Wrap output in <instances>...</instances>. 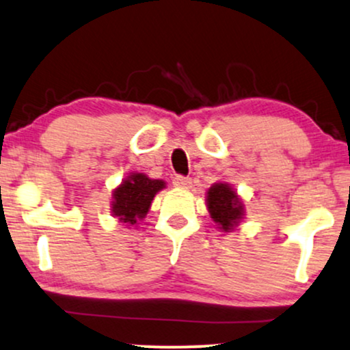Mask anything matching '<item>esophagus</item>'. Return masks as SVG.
Instances as JSON below:
<instances>
[{
  "mask_svg": "<svg viewBox=\"0 0 350 350\" xmlns=\"http://www.w3.org/2000/svg\"><path fill=\"white\" fill-rule=\"evenodd\" d=\"M174 185L176 188H180V190H188V188L191 187V178H188V176H175L174 178Z\"/></svg>",
  "mask_w": 350,
  "mask_h": 350,
  "instance_id": "34e87169",
  "label": "esophagus"
}]
</instances>
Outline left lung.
<instances>
[{"label": "left lung", "mask_w": 350, "mask_h": 350, "mask_svg": "<svg viewBox=\"0 0 350 350\" xmlns=\"http://www.w3.org/2000/svg\"><path fill=\"white\" fill-rule=\"evenodd\" d=\"M209 217L221 232H234L245 217V204L236 188L228 182H216L206 190Z\"/></svg>", "instance_id": "obj_1"}]
</instances>
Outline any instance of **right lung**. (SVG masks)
I'll return each instance as SVG.
<instances>
[{"instance_id":"right-lung-1","label":"right lung","mask_w":350,"mask_h":350,"mask_svg":"<svg viewBox=\"0 0 350 350\" xmlns=\"http://www.w3.org/2000/svg\"><path fill=\"white\" fill-rule=\"evenodd\" d=\"M167 188V182L133 172L122 180L111 195V215L127 229L137 228L150 211L155 195Z\"/></svg>"}]
</instances>
